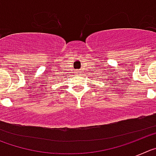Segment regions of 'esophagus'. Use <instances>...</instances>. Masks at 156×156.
Wrapping results in <instances>:
<instances>
[{
    "label": "esophagus",
    "mask_w": 156,
    "mask_h": 156,
    "mask_svg": "<svg viewBox=\"0 0 156 156\" xmlns=\"http://www.w3.org/2000/svg\"><path fill=\"white\" fill-rule=\"evenodd\" d=\"M77 73H79V74H80L81 72H80V71H78V72H77Z\"/></svg>",
    "instance_id": "esophagus-1"
}]
</instances>
